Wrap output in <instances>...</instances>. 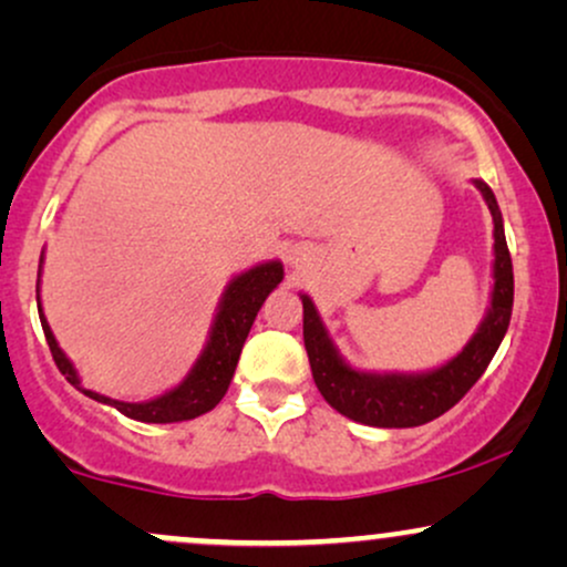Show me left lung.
<instances>
[{
  "label": "left lung",
  "instance_id": "1",
  "mask_svg": "<svg viewBox=\"0 0 567 567\" xmlns=\"http://www.w3.org/2000/svg\"><path fill=\"white\" fill-rule=\"evenodd\" d=\"M472 184L480 188L493 216V288L477 333L447 362L421 373H373L351 368L324 328L315 301L301 292L303 343L317 389L330 408L357 424L408 429L440 419L477 383L504 341L514 303V275L504 218L491 186L480 178Z\"/></svg>",
  "mask_w": 567,
  "mask_h": 567
}]
</instances>
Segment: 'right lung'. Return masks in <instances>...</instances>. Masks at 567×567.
I'll use <instances>...</instances> for the list:
<instances>
[{
    "instance_id": "obj_1",
    "label": "right lung",
    "mask_w": 567,
    "mask_h": 567,
    "mask_svg": "<svg viewBox=\"0 0 567 567\" xmlns=\"http://www.w3.org/2000/svg\"><path fill=\"white\" fill-rule=\"evenodd\" d=\"M42 264H44V250L42 261H39V277H37V306H39V320H42L44 338H48V347L53 351V360L58 370L66 375L71 386L80 389L82 394H87L90 400L103 402V405H112L120 410L127 419L141 421V424H175V421H192L197 415L207 413L224 400L226 389L234 379V370H237L239 351L245 347V338L250 333L252 322H256L258 311L271 290H277V285L282 282L285 269L282 261H264L250 266V269L234 275L226 282L224 292H220V301L216 306V317H213L210 330H207V341L202 347L197 362L186 373V379L178 386L167 389L165 394L152 396V400L143 402H125V400H112L106 394H97L93 389H84L80 370L74 368V362L69 360L66 351L58 347V338L50 328L48 317L42 311V298H39V285H42Z\"/></svg>"
}]
</instances>
